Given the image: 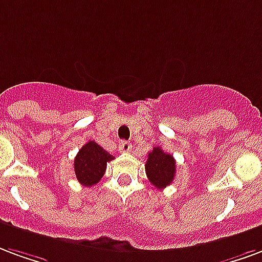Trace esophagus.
Wrapping results in <instances>:
<instances>
[{"label": "esophagus", "instance_id": "obj_1", "mask_svg": "<svg viewBox=\"0 0 262 262\" xmlns=\"http://www.w3.org/2000/svg\"><path fill=\"white\" fill-rule=\"evenodd\" d=\"M118 148L121 152H129V150L133 149V144L131 142H127V141H121L120 144H118Z\"/></svg>", "mask_w": 262, "mask_h": 262}]
</instances>
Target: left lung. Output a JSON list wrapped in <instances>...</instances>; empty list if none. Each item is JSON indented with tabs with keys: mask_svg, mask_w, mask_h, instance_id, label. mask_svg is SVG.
<instances>
[{
	"mask_svg": "<svg viewBox=\"0 0 262 262\" xmlns=\"http://www.w3.org/2000/svg\"><path fill=\"white\" fill-rule=\"evenodd\" d=\"M145 171L150 184L156 188H165L170 186L176 176V160L173 155L166 154L160 146H156L148 154L145 163Z\"/></svg>",
	"mask_w": 262,
	"mask_h": 262,
	"instance_id": "1",
	"label": "left lung"
}]
</instances>
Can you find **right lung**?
Instances as JSON below:
<instances>
[{"instance_id":"obj_1","label":"right lung","mask_w":262,"mask_h":262,"mask_svg":"<svg viewBox=\"0 0 262 262\" xmlns=\"http://www.w3.org/2000/svg\"><path fill=\"white\" fill-rule=\"evenodd\" d=\"M112 155L93 141L82 146L74 160V169L78 181L82 186L92 187L97 184L106 171L107 162L113 160Z\"/></svg>"}]
</instances>
